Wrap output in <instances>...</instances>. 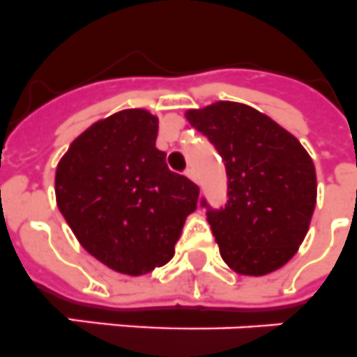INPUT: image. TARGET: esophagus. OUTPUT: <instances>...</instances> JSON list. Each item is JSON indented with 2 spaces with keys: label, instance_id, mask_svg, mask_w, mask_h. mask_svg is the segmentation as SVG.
I'll return each mask as SVG.
<instances>
[{
  "label": "esophagus",
  "instance_id": "esophagus-1",
  "mask_svg": "<svg viewBox=\"0 0 357 357\" xmlns=\"http://www.w3.org/2000/svg\"><path fill=\"white\" fill-rule=\"evenodd\" d=\"M185 174H187V178H190L192 181H197V174H196V169H194V167H187Z\"/></svg>",
  "mask_w": 357,
  "mask_h": 357
}]
</instances>
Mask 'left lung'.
<instances>
[{
    "mask_svg": "<svg viewBox=\"0 0 357 357\" xmlns=\"http://www.w3.org/2000/svg\"><path fill=\"white\" fill-rule=\"evenodd\" d=\"M225 163L227 203L205 197L223 261L245 275H265L285 265L307 234L316 206V169L301 143L268 116L232 101L188 110Z\"/></svg>",
    "mask_w": 357,
    "mask_h": 357,
    "instance_id": "obj_1",
    "label": "left lung"
}]
</instances>
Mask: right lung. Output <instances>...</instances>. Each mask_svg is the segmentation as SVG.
I'll use <instances>...</instances> for the list:
<instances>
[{"mask_svg": "<svg viewBox=\"0 0 357 357\" xmlns=\"http://www.w3.org/2000/svg\"><path fill=\"white\" fill-rule=\"evenodd\" d=\"M155 137V116L121 110L76 137L56 170V199L72 232L121 274L169 263L197 206L199 187L167 167Z\"/></svg>", "mask_w": 357, "mask_h": 357, "instance_id": "right-lung-1", "label": "right lung"}]
</instances>
